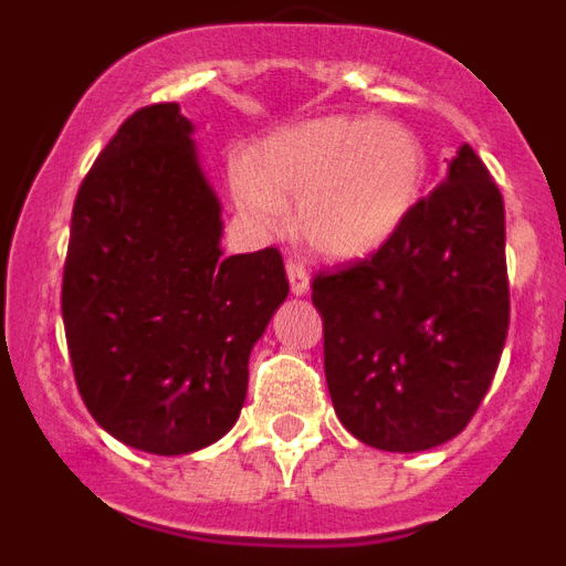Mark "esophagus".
Segmentation results:
<instances>
[{"label": "esophagus", "mask_w": 566, "mask_h": 566, "mask_svg": "<svg viewBox=\"0 0 566 566\" xmlns=\"http://www.w3.org/2000/svg\"><path fill=\"white\" fill-rule=\"evenodd\" d=\"M286 274H289V286H292L294 294H306L308 292V272L303 263H297V260H289L286 263Z\"/></svg>", "instance_id": "esophagus-1"}]
</instances>
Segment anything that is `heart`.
Wrapping results in <instances>:
<instances>
[{
    "label": "heart",
    "mask_w": 566,
    "mask_h": 566,
    "mask_svg": "<svg viewBox=\"0 0 566 566\" xmlns=\"http://www.w3.org/2000/svg\"><path fill=\"white\" fill-rule=\"evenodd\" d=\"M424 175L428 155L405 124L323 115L269 135L234 175V195L266 232L283 227V207L297 201L294 227L314 254L357 260L402 227Z\"/></svg>",
    "instance_id": "b5f03b06"
}]
</instances>
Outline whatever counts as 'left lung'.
<instances>
[{
    "mask_svg": "<svg viewBox=\"0 0 566 566\" xmlns=\"http://www.w3.org/2000/svg\"><path fill=\"white\" fill-rule=\"evenodd\" d=\"M326 382L359 442L417 453L464 431L510 323L504 201L468 144L371 258L312 280Z\"/></svg>",
    "mask_w": 566,
    "mask_h": 566,
    "instance_id": "left-lung-1",
    "label": "left lung"
}]
</instances>
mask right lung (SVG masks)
I'll list each match as a JSON object with an SVG mask.
<instances>
[{"mask_svg":"<svg viewBox=\"0 0 566 566\" xmlns=\"http://www.w3.org/2000/svg\"><path fill=\"white\" fill-rule=\"evenodd\" d=\"M221 232L192 122L175 102L135 109L78 187L62 280L78 394L129 448L181 457L238 422L289 280L274 247L223 258Z\"/></svg>","mask_w":566,"mask_h":566,"instance_id":"1","label":"right lung"}]
</instances>
